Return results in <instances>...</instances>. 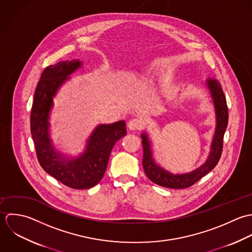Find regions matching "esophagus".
<instances>
[{"label":"esophagus","mask_w":252,"mask_h":252,"mask_svg":"<svg viewBox=\"0 0 252 252\" xmlns=\"http://www.w3.org/2000/svg\"><path fill=\"white\" fill-rule=\"evenodd\" d=\"M144 125V122L142 119L140 118H134V119H131L128 124H127V127L130 129V130H136V129H140L142 128Z\"/></svg>","instance_id":"obj_1"}]
</instances>
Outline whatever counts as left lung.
<instances>
[{"label":"left lung","instance_id":"obj_1","mask_svg":"<svg viewBox=\"0 0 252 252\" xmlns=\"http://www.w3.org/2000/svg\"><path fill=\"white\" fill-rule=\"evenodd\" d=\"M204 82L215 113V130L207 158L201 166L190 172L171 173L155 160L153 157L152 141L149 139L148 133L145 131L141 134L143 145L142 164L147 177L155 184L172 189H184L190 187L210 172L219 161L223 148L224 133L228 126L227 102L221 85L216 79L208 77Z\"/></svg>","mask_w":252,"mask_h":252}]
</instances>
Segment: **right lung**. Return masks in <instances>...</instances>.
<instances>
[{
	"label": "right lung",
	"mask_w": 252,
	"mask_h": 252,
	"mask_svg": "<svg viewBox=\"0 0 252 252\" xmlns=\"http://www.w3.org/2000/svg\"><path fill=\"white\" fill-rule=\"evenodd\" d=\"M83 66L79 59L60 61L48 66L41 75L31 110V134L41 166L51 176L73 189H90L104 175L115 143L126 134V122L98 125L78 156L59 152L50 133L53 98L71 75Z\"/></svg>",
	"instance_id": "1"
}]
</instances>
